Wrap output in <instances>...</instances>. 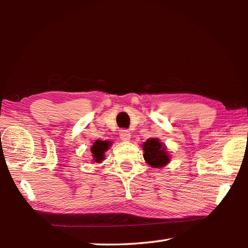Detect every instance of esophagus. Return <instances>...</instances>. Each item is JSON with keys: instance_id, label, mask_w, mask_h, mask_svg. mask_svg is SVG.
<instances>
[{"instance_id": "1", "label": "esophagus", "mask_w": 248, "mask_h": 248, "mask_svg": "<svg viewBox=\"0 0 248 248\" xmlns=\"http://www.w3.org/2000/svg\"><path fill=\"white\" fill-rule=\"evenodd\" d=\"M119 134H120V139L123 141L127 142L131 139V133H130V131H128V130H121Z\"/></svg>"}]
</instances>
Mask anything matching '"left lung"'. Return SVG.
<instances>
[{
	"instance_id": "left-lung-1",
	"label": "left lung",
	"mask_w": 248,
	"mask_h": 248,
	"mask_svg": "<svg viewBox=\"0 0 248 248\" xmlns=\"http://www.w3.org/2000/svg\"><path fill=\"white\" fill-rule=\"evenodd\" d=\"M144 161L153 169H161L170 162V155L164 143L157 138H150L142 144Z\"/></svg>"
}]
</instances>
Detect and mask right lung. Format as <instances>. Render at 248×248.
Wrapping results in <instances>:
<instances>
[{
    "label": "right lung",
    "instance_id": "right-lung-1",
    "mask_svg": "<svg viewBox=\"0 0 248 248\" xmlns=\"http://www.w3.org/2000/svg\"><path fill=\"white\" fill-rule=\"evenodd\" d=\"M110 145H111L110 141L96 140L91 148L92 162L102 163L105 159V152L108 151V149L110 148Z\"/></svg>",
    "mask_w": 248,
    "mask_h": 248
}]
</instances>
